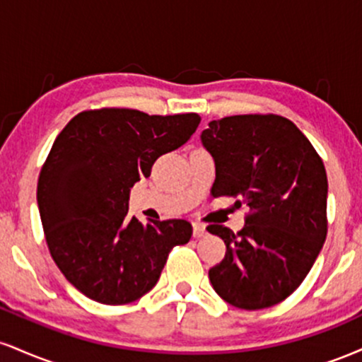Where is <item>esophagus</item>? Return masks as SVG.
I'll list each match as a JSON object with an SVG mask.
<instances>
[{
  "mask_svg": "<svg viewBox=\"0 0 362 362\" xmlns=\"http://www.w3.org/2000/svg\"><path fill=\"white\" fill-rule=\"evenodd\" d=\"M206 235V226L201 223H194V236L195 238H201Z\"/></svg>",
  "mask_w": 362,
  "mask_h": 362,
  "instance_id": "34e87169",
  "label": "esophagus"
}]
</instances>
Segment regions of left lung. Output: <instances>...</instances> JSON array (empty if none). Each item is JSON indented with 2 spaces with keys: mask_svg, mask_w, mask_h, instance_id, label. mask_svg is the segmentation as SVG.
Segmentation results:
<instances>
[{
  "mask_svg": "<svg viewBox=\"0 0 362 362\" xmlns=\"http://www.w3.org/2000/svg\"><path fill=\"white\" fill-rule=\"evenodd\" d=\"M202 144L214 156L213 197H236L245 226L207 231L226 245L209 271L224 301L262 310L291 296L308 276L327 238L328 182L323 161L289 119L276 114L231 115L209 122Z\"/></svg>",
  "mask_w": 362,
  "mask_h": 362,
  "instance_id": "obj_1",
  "label": "left lung"
}]
</instances>
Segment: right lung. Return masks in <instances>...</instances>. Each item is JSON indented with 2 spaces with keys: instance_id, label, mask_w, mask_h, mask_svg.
Listing matches in <instances>:
<instances>
[{
  "instance_id": "1",
  "label": "right lung",
  "mask_w": 362,
  "mask_h": 362,
  "mask_svg": "<svg viewBox=\"0 0 362 362\" xmlns=\"http://www.w3.org/2000/svg\"><path fill=\"white\" fill-rule=\"evenodd\" d=\"M197 114L132 109L80 112L45 158L37 184L51 257L80 293L127 305L155 288L168 253L192 236L185 219L143 224L129 216V190L153 163L190 139Z\"/></svg>"
}]
</instances>
